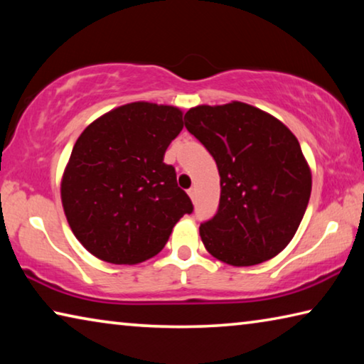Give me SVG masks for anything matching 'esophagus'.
I'll return each instance as SVG.
<instances>
[{"label": "esophagus", "instance_id": "esophagus-1", "mask_svg": "<svg viewBox=\"0 0 364 364\" xmlns=\"http://www.w3.org/2000/svg\"><path fill=\"white\" fill-rule=\"evenodd\" d=\"M188 194H189L191 199L196 200V188H189V189H188Z\"/></svg>", "mask_w": 364, "mask_h": 364}]
</instances>
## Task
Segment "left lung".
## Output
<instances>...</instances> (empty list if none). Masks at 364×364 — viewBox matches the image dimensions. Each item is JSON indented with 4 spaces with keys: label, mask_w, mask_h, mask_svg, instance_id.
<instances>
[{
    "label": "left lung",
    "mask_w": 364,
    "mask_h": 364,
    "mask_svg": "<svg viewBox=\"0 0 364 364\" xmlns=\"http://www.w3.org/2000/svg\"><path fill=\"white\" fill-rule=\"evenodd\" d=\"M184 127L220 173V204L200 223L205 249L234 267L269 260L291 242L311 194V173L286 125L244 102L197 106Z\"/></svg>",
    "instance_id": "1"
}]
</instances>
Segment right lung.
Segmentation results:
<instances>
[{"label":"right lung","instance_id":"obj_1","mask_svg":"<svg viewBox=\"0 0 364 364\" xmlns=\"http://www.w3.org/2000/svg\"><path fill=\"white\" fill-rule=\"evenodd\" d=\"M183 130L171 106L132 102L80 134L60 184L67 221L104 262L133 264L157 255L183 215L193 213L164 156Z\"/></svg>","mask_w":364,"mask_h":364}]
</instances>
